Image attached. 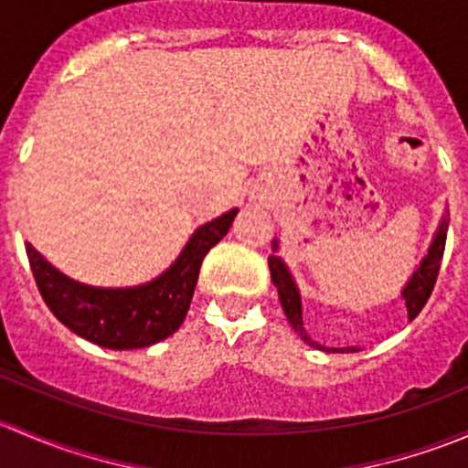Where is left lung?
I'll return each instance as SVG.
<instances>
[{
  "label": "left lung",
  "instance_id": "8db88e82",
  "mask_svg": "<svg viewBox=\"0 0 468 468\" xmlns=\"http://www.w3.org/2000/svg\"><path fill=\"white\" fill-rule=\"evenodd\" d=\"M446 230H448V215L443 217L441 224H439V229H437L435 238H432L426 258L419 262V267L414 269L412 278H410L408 285H405L403 292H400L405 299V305H408L410 322H412V319L421 313L423 305H426L428 299H431L432 287H435L437 276H439V264H441V258H443V247H446ZM271 247H273V251H278V239H273ZM269 271H271V282L278 287V299H281L282 310H285L287 322H290L292 328L301 335V339H303L305 344H310V346L319 348V351L337 353V348H325L319 342H314V339H310V335L305 333L303 314H301L299 287H296V282H294V278H292L287 264L282 262V258L276 256V253H271V256H269ZM342 353H356V346H348L346 351L342 348Z\"/></svg>",
  "mask_w": 468,
  "mask_h": 468
}]
</instances>
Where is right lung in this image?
Wrapping results in <instances>:
<instances>
[{
    "label": "right lung",
    "mask_w": 468,
    "mask_h": 468,
    "mask_svg": "<svg viewBox=\"0 0 468 468\" xmlns=\"http://www.w3.org/2000/svg\"><path fill=\"white\" fill-rule=\"evenodd\" d=\"M238 207L199 226L181 256L154 281L135 287H92L65 276L27 242L36 285L54 317L88 342L115 351L158 344L181 328L206 253L229 233Z\"/></svg>",
    "instance_id": "right-lung-1"
}]
</instances>
